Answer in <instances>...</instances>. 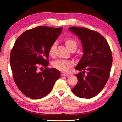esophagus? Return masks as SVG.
I'll return each mask as SVG.
<instances>
[{
  "instance_id": "34e87169",
  "label": "esophagus",
  "mask_w": 122,
  "mask_h": 122,
  "mask_svg": "<svg viewBox=\"0 0 122 122\" xmlns=\"http://www.w3.org/2000/svg\"><path fill=\"white\" fill-rule=\"evenodd\" d=\"M61 76H69V75H68V74H66V73H62H62H61Z\"/></svg>"
}]
</instances>
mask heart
Wrapping results in <instances>:
<instances>
[{
	"label": "heart",
	"instance_id": "heart-1",
	"mask_svg": "<svg viewBox=\"0 0 122 122\" xmlns=\"http://www.w3.org/2000/svg\"><path fill=\"white\" fill-rule=\"evenodd\" d=\"M64 42L66 46L71 50V48L74 47H77V43L76 41L69 38H66L64 40ZM56 48V42H53L52 45H51L50 48L49 49V55L52 56L54 54L55 49ZM73 62L69 60H58L54 61L52 63V66L54 68L59 70L60 71L67 72L68 71L69 69L73 66Z\"/></svg>",
	"mask_w": 122,
	"mask_h": 122
}]
</instances>
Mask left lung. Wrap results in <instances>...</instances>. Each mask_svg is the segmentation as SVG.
<instances>
[{
  "label": "left lung",
  "instance_id": "8db88e82",
  "mask_svg": "<svg viewBox=\"0 0 122 122\" xmlns=\"http://www.w3.org/2000/svg\"><path fill=\"white\" fill-rule=\"evenodd\" d=\"M71 32L81 41L83 55L75 67L82 73L75 74L77 83L71 90L80 98H91L98 95L108 81L112 63L108 43L98 33L86 28L71 27ZM88 71L84 76V71Z\"/></svg>",
  "mask_w": 122,
  "mask_h": 122
}]
</instances>
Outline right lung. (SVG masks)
Segmentation results:
<instances>
[{"instance_id":"add662e5","label":"right lung","mask_w":122,"mask_h":122,"mask_svg":"<svg viewBox=\"0 0 122 122\" xmlns=\"http://www.w3.org/2000/svg\"><path fill=\"white\" fill-rule=\"evenodd\" d=\"M62 27H37L24 32L16 40L10 58L14 81L22 93L29 98L40 99L53 89L60 73L48 69L49 49L61 34ZM45 69L38 71V68Z\"/></svg>"}]
</instances>
